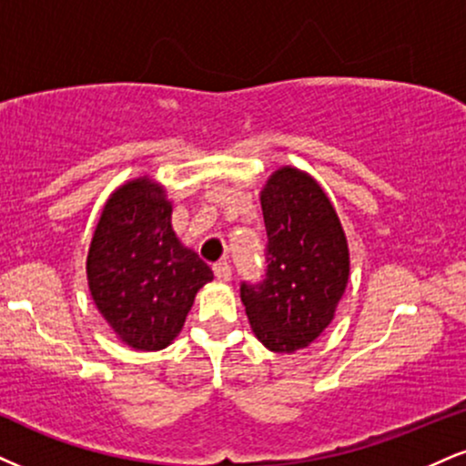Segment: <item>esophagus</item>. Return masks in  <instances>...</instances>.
Listing matches in <instances>:
<instances>
[{"mask_svg": "<svg viewBox=\"0 0 466 466\" xmlns=\"http://www.w3.org/2000/svg\"><path fill=\"white\" fill-rule=\"evenodd\" d=\"M215 276L218 282L228 284L229 279H232V267H229L228 262H218V265H215Z\"/></svg>", "mask_w": 466, "mask_h": 466, "instance_id": "esophagus-1", "label": "esophagus"}]
</instances>
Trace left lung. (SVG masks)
Listing matches in <instances>:
<instances>
[{"mask_svg": "<svg viewBox=\"0 0 466 466\" xmlns=\"http://www.w3.org/2000/svg\"><path fill=\"white\" fill-rule=\"evenodd\" d=\"M267 278L240 287L251 332L278 354L304 350L332 323L350 279V245L334 204L310 173L279 167L260 190Z\"/></svg>", "mask_w": 466, "mask_h": 466, "instance_id": "8db88e82", "label": "left lung"}]
</instances>
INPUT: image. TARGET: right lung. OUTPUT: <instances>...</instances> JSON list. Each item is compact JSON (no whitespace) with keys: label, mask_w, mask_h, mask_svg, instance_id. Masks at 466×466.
Returning a JSON list of instances; mask_svg holds the SVG:
<instances>
[{"label":"right lung","mask_w":466,"mask_h":466,"mask_svg":"<svg viewBox=\"0 0 466 466\" xmlns=\"http://www.w3.org/2000/svg\"><path fill=\"white\" fill-rule=\"evenodd\" d=\"M173 204L158 179L138 176L106 199L86 256L88 290L121 343L169 347L212 268L171 226Z\"/></svg>","instance_id":"1"}]
</instances>
